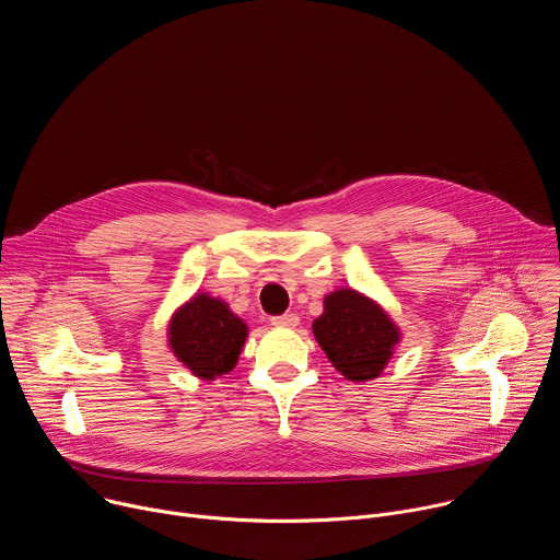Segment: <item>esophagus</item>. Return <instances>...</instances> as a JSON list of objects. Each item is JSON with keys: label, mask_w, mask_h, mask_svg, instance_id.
I'll return each instance as SVG.
<instances>
[{"label": "esophagus", "mask_w": 560, "mask_h": 560, "mask_svg": "<svg viewBox=\"0 0 560 560\" xmlns=\"http://www.w3.org/2000/svg\"><path fill=\"white\" fill-rule=\"evenodd\" d=\"M272 324H275V326H281V328H294V326L299 324V316H296V314L285 312V314L272 316Z\"/></svg>", "instance_id": "obj_1"}]
</instances>
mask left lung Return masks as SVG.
<instances>
[{
  "label": "left lung",
  "mask_w": 560,
  "mask_h": 560,
  "mask_svg": "<svg viewBox=\"0 0 560 560\" xmlns=\"http://www.w3.org/2000/svg\"><path fill=\"white\" fill-rule=\"evenodd\" d=\"M312 332L330 363L357 383L376 378L401 341L389 314L352 288L326 294L324 314L314 318Z\"/></svg>",
  "instance_id": "left-lung-1"
}]
</instances>
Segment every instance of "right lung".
<instances>
[{"label":"right lung","mask_w":560,"mask_h":560,"mask_svg":"<svg viewBox=\"0 0 560 560\" xmlns=\"http://www.w3.org/2000/svg\"><path fill=\"white\" fill-rule=\"evenodd\" d=\"M248 326L225 301L197 292L175 310L168 324V346L195 376L212 381L228 374L244 350Z\"/></svg>","instance_id":"right-lung-1"}]
</instances>
